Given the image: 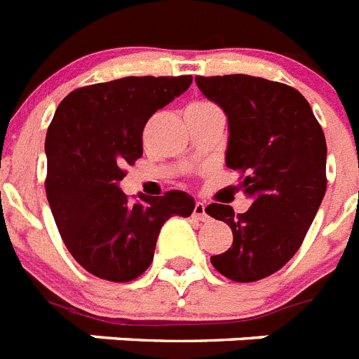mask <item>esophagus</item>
Returning a JSON list of instances; mask_svg holds the SVG:
<instances>
[{
	"label": "esophagus",
	"instance_id": "34e87169",
	"mask_svg": "<svg viewBox=\"0 0 359 359\" xmlns=\"http://www.w3.org/2000/svg\"><path fill=\"white\" fill-rule=\"evenodd\" d=\"M193 215H194V219L202 220V222H205V220H209L208 213H205V205H203L202 202H196V203H194Z\"/></svg>",
	"mask_w": 359,
	"mask_h": 359
}]
</instances>
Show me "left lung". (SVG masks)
I'll return each instance as SVG.
<instances>
[{"label":"left lung","mask_w":359,"mask_h":359,"mask_svg":"<svg viewBox=\"0 0 359 359\" xmlns=\"http://www.w3.org/2000/svg\"><path fill=\"white\" fill-rule=\"evenodd\" d=\"M205 98L228 116L226 165L252 198L246 213L222 203L205 213L231 228L233 245L211 257L233 282H257L280 271L302 245L326 193V140L297 88L263 77H196Z\"/></svg>","instance_id":"left-lung-1"}]
</instances>
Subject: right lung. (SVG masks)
Instances as JSON below:
<instances>
[{"mask_svg":"<svg viewBox=\"0 0 359 359\" xmlns=\"http://www.w3.org/2000/svg\"><path fill=\"white\" fill-rule=\"evenodd\" d=\"M191 83L193 76L122 77L76 88L59 103L46 135V194L66 248L94 276L139 278L161 226L193 213L183 191L133 203L118 187L126 166L142 156L146 122Z\"/></svg>","mask_w":359,"mask_h":359,"instance_id":"add662e5","label":"right lung"}]
</instances>
